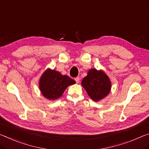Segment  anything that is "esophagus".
<instances>
[{
	"mask_svg": "<svg viewBox=\"0 0 149 149\" xmlns=\"http://www.w3.org/2000/svg\"><path fill=\"white\" fill-rule=\"evenodd\" d=\"M79 79H80V78H79V77H75V81H76L77 84H78L79 82Z\"/></svg>",
	"mask_w": 149,
	"mask_h": 149,
	"instance_id": "obj_1",
	"label": "esophagus"
}]
</instances>
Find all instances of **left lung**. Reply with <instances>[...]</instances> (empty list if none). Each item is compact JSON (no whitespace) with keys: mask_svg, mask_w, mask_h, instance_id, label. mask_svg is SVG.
<instances>
[{"mask_svg":"<svg viewBox=\"0 0 149 149\" xmlns=\"http://www.w3.org/2000/svg\"><path fill=\"white\" fill-rule=\"evenodd\" d=\"M82 86L89 96L95 101L105 97L111 89V81L107 75L102 71L91 69L81 81Z\"/></svg>","mask_w":149,"mask_h":149,"instance_id":"8db88e82","label":"left lung"}]
</instances>
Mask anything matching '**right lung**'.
I'll return each instance as SVG.
<instances>
[{"mask_svg": "<svg viewBox=\"0 0 149 149\" xmlns=\"http://www.w3.org/2000/svg\"><path fill=\"white\" fill-rule=\"evenodd\" d=\"M75 81L68 75H63L57 71L47 70L40 79V89L45 97L50 100H57L65 89Z\"/></svg>", "mask_w": 149, "mask_h": 149, "instance_id": "add662e5", "label": "right lung"}]
</instances>
